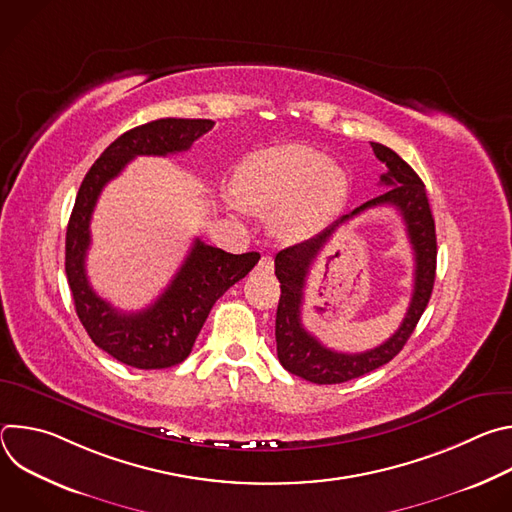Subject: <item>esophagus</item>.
I'll return each mask as SVG.
<instances>
[{"instance_id": "34e87169", "label": "esophagus", "mask_w": 512, "mask_h": 512, "mask_svg": "<svg viewBox=\"0 0 512 512\" xmlns=\"http://www.w3.org/2000/svg\"><path fill=\"white\" fill-rule=\"evenodd\" d=\"M257 271L259 273H271L273 271V257L271 255H263L257 263Z\"/></svg>"}]
</instances>
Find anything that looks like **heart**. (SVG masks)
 Returning <instances> with one entry per match:
<instances>
[{"label":"heart","instance_id":"b5f03b06","mask_svg":"<svg viewBox=\"0 0 512 512\" xmlns=\"http://www.w3.org/2000/svg\"><path fill=\"white\" fill-rule=\"evenodd\" d=\"M233 194L249 212H271V225L283 239H302L340 210L346 176L322 152L285 143L249 154L235 172Z\"/></svg>","mask_w":512,"mask_h":512}]
</instances>
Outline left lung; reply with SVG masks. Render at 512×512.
Segmentation results:
<instances>
[{
    "label": "left lung",
    "instance_id": "left-lung-1",
    "mask_svg": "<svg viewBox=\"0 0 512 512\" xmlns=\"http://www.w3.org/2000/svg\"><path fill=\"white\" fill-rule=\"evenodd\" d=\"M371 145L375 156L387 166V172L381 176V184L389 188L381 196L340 216L334 225L324 229L320 235L294 247H287L275 255V275L281 283V296L275 316L277 358L285 371L316 385H338L358 379L395 358L413 334L433 291L437 243L435 223L425 186L421 178L413 172V168L405 160H401L391 148L375 141H371ZM375 205H395L406 223L416 255L412 302L400 330L381 347L356 355L336 353L326 349L301 324L305 279L313 259L331 233L350 217Z\"/></svg>",
    "mask_w": 512,
    "mask_h": 512
}]
</instances>
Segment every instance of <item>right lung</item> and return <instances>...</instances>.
Here are the masks:
<instances>
[{"label":"right lung","instance_id":"1","mask_svg":"<svg viewBox=\"0 0 512 512\" xmlns=\"http://www.w3.org/2000/svg\"><path fill=\"white\" fill-rule=\"evenodd\" d=\"M212 125L210 119L168 117L125 131L87 172L70 214L64 269L77 316L101 350L133 369H168L182 362L214 302L243 279L261 257L255 251L233 255L196 239L162 296L145 310L129 314L99 298L89 283L85 261L91 245V216L105 184L137 156H168L190 150Z\"/></svg>","mask_w":512,"mask_h":512}]
</instances>
